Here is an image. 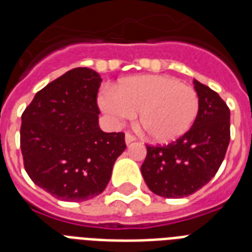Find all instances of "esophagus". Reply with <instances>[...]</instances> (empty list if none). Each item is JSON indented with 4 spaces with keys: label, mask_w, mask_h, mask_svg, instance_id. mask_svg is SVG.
Segmentation results:
<instances>
[{
    "label": "esophagus",
    "mask_w": 252,
    "mask_h": 252,
    "mask_svg": "<svg viewBox=\"0 0 252 252\" xmlns=\"http://www.w3.org/2000/svg\"><path fill=\"white\" fill-rule=\"evenodd\" d=\"M133 141H136V137H134L133 134L129 133V132H128V133H126V144H130V142H133Z\"/></svg>",
    "instance_id": "obj_1"
}]
</instances>
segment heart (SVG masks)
Wrapping results in <instances>:
<instances>
[{
    "mask_svg": "<svg viewBox=\"0 0 252 252\" xmlns=\"http://www.w3.org/2000/svg\"><path fill=\"white\" fill-rule=\"evenodd\" d=\"M99 106L111 122L122 123L138 112V122L156 142L183 136L199 112V96L191 86L168 76H140L106 87Z\"/></svg>",
    "mask_w": 252,
    "mask_h": 252,
    "instance_id": "1",
    "label": "heart"
}]
</instances>
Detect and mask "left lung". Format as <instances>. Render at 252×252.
<instances>
[{"mask_svg": "<svg viewBox=\"0 0 252 252\" xmlns=\"http://www.w3.org/2000/svg\"><path fill=\"white\" fill-rule=\"evenodd\" d=\"M199 112L191 129L166 145H146L141 172L150 191L176 199L192 195L219 171L230 141V110L211 87L193 81Z\"/></svg>", "mask_w": 252, "mask_h": 252, "instance_id": "obj_1", "label": "left lung"}]
</instances>
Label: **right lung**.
I'll return each mask as SVG.
<instances>
[{
	"label": "right lung",
	"instance_id": "1",
	"mask_svg": "<svg viewBox=\"0 0 252 252\" xmlns=\"http://www.w3.org/2000/svg\"><path fill=\"white\" fill-rule=\"evenodd\" d=\"M100 82L91 69H72L37 91L22 114L26 172L56 199L78 203L102 193L126 148L123 132L99 128Z\"/></svg>",
	"mask_w": 252,
	"mask_h": 252
}]
</instances>
